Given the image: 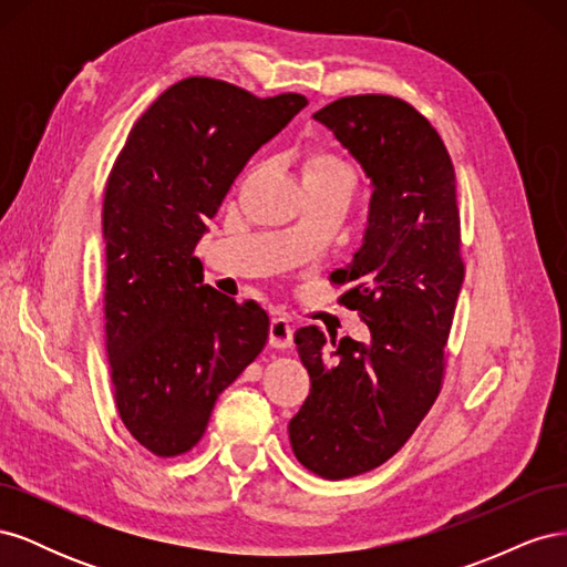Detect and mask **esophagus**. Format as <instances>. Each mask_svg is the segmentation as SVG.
I'll list each match as a JSON object with an SVG mask.
<instances>
[{
	"mask_svg": "<svg viewBox=\"0 0 567 567\" xmlns=\"http://www.w3.org/2000/svg\"><path fill=\"white\" fill-rule=\"evenodd\" d=\"M269 346L277 350H286L293 346V326L286 317H274L269 323Z\"/></svg>",
	"mask_w": 567,
	"mask_h": 567,
	"instance_id": "34e87169",
	"label": "esophagus"
}]
</instances>
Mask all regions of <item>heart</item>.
<instances>
[{
    "instance_id": "1",
    "label": "heart",
    "mask_w": 567,
    "mask_h": 567,
    "mask_svg": "<svg viewBox=\"0 0 567 567\" xmlns=\"http://www.w3.org/2000/svg\"><path fill=\"white\" fill-rule=\"evenodd\" d=\"M305 175H323V177H340L354 184V169L350 167L348 161H342L336 153L329 151H319L315 156L307 161Z\"/></svg>"
}]
</instances>
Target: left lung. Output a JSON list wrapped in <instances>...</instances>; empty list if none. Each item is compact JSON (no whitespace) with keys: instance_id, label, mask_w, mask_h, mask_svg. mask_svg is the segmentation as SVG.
<instances>
[{"instance_id":"8db88e82","label":"left lung","mask_w":567,"mask_h":567,"mask_svg":"<svg viewBox=\"0 0 567 567\" xmlns=\"http://www.w3.org/2000/svg\"><path fill=\"white\" fill-rule=\"evenodd\" d=\"M315 120L373 188L362 248L331 277L348 286L340 302L362 315L371 338L329 350L317 326L296 331L312 388L288 423L290 447L307 471L342 480L398 454L437 400L463 284L461 219L450 153L406 101L342 96Z\"/></svg>"}]
</instances>
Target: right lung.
<instances>
[{
    "label": "right lung",
    "instance_id": "obj_1",
    "mask_svg": "<svg viewBox=\"0 0 567 567\" xmlns=\"http://www.w3.org/2000/svg\"><path fill=\"white\" fill-rule=\"evenodd\" d=\"M307 106L186 78L136 120L104 194L106 352L117 414L156 456L203 437L219 392L262 352L269 317L203 284L196 244L252 153Z\"/></svg>",
    "mask_w": 567,
    "mask_h": 567
}]
</instances>
